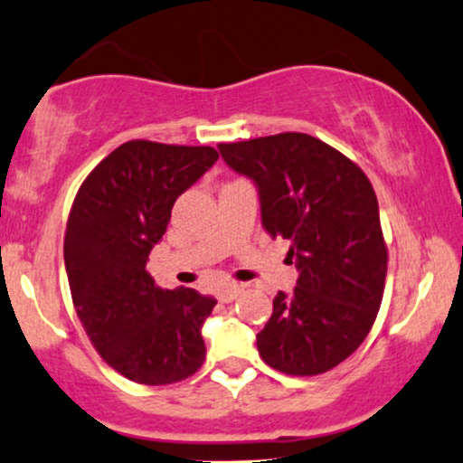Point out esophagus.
<instances>
[{
  "label": "esophagus",
  "mask_w": 463,
  "mask_h": 463,
  "mask_svg": "<svg viewBox=\"0 0 463 463\" xmlns=\"http://www.w3.org/2000/svg\"><path fill=\"white\" fill-rule=\"evenodd\" d=\"M243 292V286H239V284H228V286H224V288H222L220 292H218V299L222 301V303H231V301H235L239 295H241Z\"/></svg>",
  "instance_id": "34e87169"
}]
</instances>
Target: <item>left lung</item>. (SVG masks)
<instances>
[{
    "label": "left lung",
    "instance_id": "obj_1",
    "mask_svg": "<svg viewBox=\"0 0 463 463\" xmlns=\"http://www.w3.org/2000/svg\"><path fill=\"white\" fill-rule=\"evenodd\" d=\"M232 171L259 190L262 228L290 243L295 290L278 292L256 335L262 361L316 376L348 359L376 320L387 278L380 212L365 173L301 132L222 143Z\"/></svg>",
    "mask_w": 463,
    "mask_h": 463
}]
</instances>
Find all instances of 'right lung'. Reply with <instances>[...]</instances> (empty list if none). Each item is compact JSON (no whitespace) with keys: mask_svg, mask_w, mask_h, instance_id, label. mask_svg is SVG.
<instances>
[{"mask_svg":"<svg viewBox=\"0 0 463 463\" xmlns=\"http://www.w3.org/2000/svg\"><path fill=\"white\" fill-rule=\"evenodd\" d=\"M218 157L213 147L130 140L74 198L63 260L76 314L102 359L134 383H179L204 361L201 331L218 301L194 288H157L145 267L175 201Z\"/></svg>","mask_w":463,"mask_h":463,"instance_id":"1","label":"right lung"}]
</instances>
